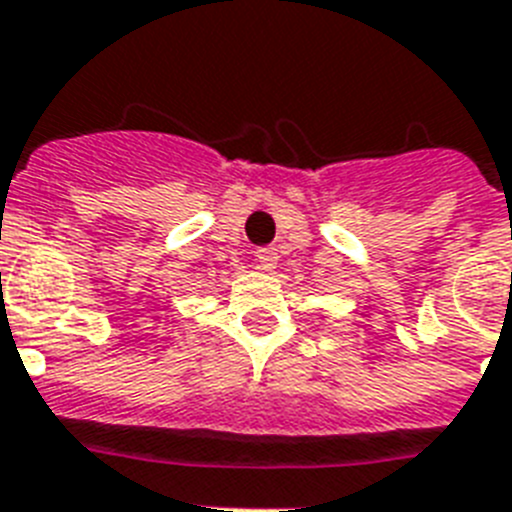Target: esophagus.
I'll use <instances>...</instances> for the list:
<instances>
[{"instance_id":"1","label":"esophagus","mask_w":512,"mask_h":512,"mask_svg":"<svg viewBox=\"0 0 512 512\" xmlns=\"http://www.w3.org/2000/svg\"><path fill=\"white\" fill-rule=\"evenodd\" d=\"M255 257H257V265H260L262 270L278 268V250H275V247H260V250L255 252Z\"/></svg>"}]
</instances>
